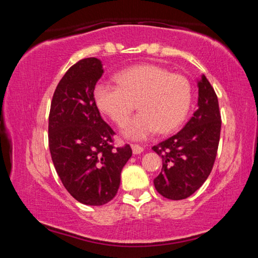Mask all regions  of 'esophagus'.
Segmentation results:
<instances>
[{"mask_svg": "<svg viewBox=\"0 0 258 258\" xmlns=\"http://www.w3.org/2000/svg\"><path fill=\"white\" fill-rule=\"evenodd\" d=\"M131 147H132V150H133L134 155H140L143 151V148L141 146H139V145H131Z\"/></svg>", "mask_w": 258, "mask_h": 258, "instance_id": "1", "label": "esophagus"}]
</instances>
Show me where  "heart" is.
<instances>
[{"instance_id": "heart-1", "label": "heart", "mask_w": 258, "mask_h": 258, "mask_svg": "<svg viewBox=\"0 0 258 258\" xmlns=\"http://www.w3.org/2000/svg\"><path fill=\"white\" fill-rule=\"evenodd\" d=\"M116 82H98L93 98L100 110L117 125L127 120L138 101L140 112L123 127L126 138L145 140L158 130L169 133L185 119L192 97L186 77L155 64H141L117 74Z\"/></svg>"}]
</instances>
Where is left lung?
<instances>
[{
  "label": "left lung",
  "mask_w": 258,
  "mask_h": 258,
  "mask_svg": "<svg viewBox=\"0 0 258 258\" xmlns=\"http://www.w3.org/2000/svg\"><path fill=\"white\" fill-rule=\"evenodd\" d=\"M217 95L206 76L198 81V109L177 134L152 147L163 160L154 180L163 197L181 200L195 194L212 172L221 134Z\"/></svg>",
  "instance_id": "1"
}]
</instances>
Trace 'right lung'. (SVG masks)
<instances>
[{
	"label": "right lung",
	"mask_w": 258,
	"mask_h": 258,
	"mask_svg": "<svg viewBox=\"0 0 258 258\" xmlns=\"http://www.w3.org/2000/svg\"><path fill=\"white\" fill-rule=\"evenodd\" d=\"M103 74L101 60L76 62L52 98L49 148L63 186L77 202L101 206L115 197L121 169L132 156L128 145L112 146V128L101 118L93 91Z\"/></svg>",
	"instance_id": "right-lung-1"
}]
</instances>
